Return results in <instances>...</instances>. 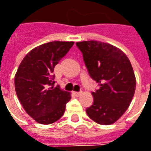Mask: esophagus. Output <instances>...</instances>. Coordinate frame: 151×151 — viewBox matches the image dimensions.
<instances>
[{"instance_id": "34e87169", "label": "esophagus", "mask_w": 151, "mask_h": 151, "mask_svg": "<svg viewBox=\"0 0 151 151\" xmlns=\"http://www.w3.org/2000/svg\"><path fill=\"white\" fill-rule=\"evenodd\" d=\"M73 94L75 96H77V97H78V96H80L82 94V92H73Z\"/></svg>"}]
</instances>
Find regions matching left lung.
I'll list each match as a JSON object with an SVG mask.
<instances>
[{
	"instance_id": "obj_1",
	"label": "left lung",
	"mask_w": 151,
	"mask_h": 151,
	"mask_svg": "<svg viewBox=\"0 0 151 151\" xmlns=\"http://www.w3.org/2000/svg\"><path fill=\"white\" fill-rule=\"evenodd\" d=\"M90 77L99 88L92 93L93 103L87 108L90 118L100 125L113 124L127 110L135 94L136 80L129 58L107 43L77 42Z\"/></svg>"
}]
</instances>
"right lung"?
<instances>
[{"instance_id": "right-lung-1", "label": "right lung", "mask_w": 151, "mask_h": 151, "mask_svg": "<svg viewBox=\"0 0 151 151\" xmlns=\"http://www.w3.org/2000/svg\"><path fill=\"white\" fill-rule=\"evenodd\" d=\"M74 42L53 41L30 50L23 58L15 76V93L24 111L38 123L49 125L62 116L68 92L54 87V67Z\"/></svg>"}]
</instances>
